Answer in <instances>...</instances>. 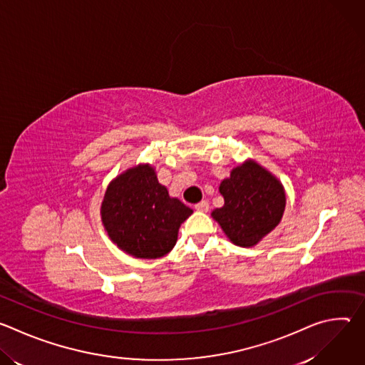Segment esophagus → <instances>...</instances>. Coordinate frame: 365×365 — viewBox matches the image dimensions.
Listing matches in <instances>:
<instances>
[{
  "mask_svg": "<svg viewBox=\"0 0 365 365\" xmlns=\"http://www.w3.org/2000/svg\"><path fill=\"white\" fill-rule=\"evenodd\" d=\"M195 210L199 212H207V210H210V203H207L206 200H202L195 205Z\"/></svg>",
  "mask_w": 365,
  "mask_h": 365,
  "instance_id": "1",
  "label": "esophagus"
}]
</instances>
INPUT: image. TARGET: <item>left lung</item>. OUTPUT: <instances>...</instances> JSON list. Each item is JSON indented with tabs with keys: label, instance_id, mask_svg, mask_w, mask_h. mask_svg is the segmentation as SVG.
<instances>
[{
	"label": "left lung",
	"instance_id": "1",
	"mask_svg": "<svg viewBox=\"0 0 365 365\" xmlns=\"http://www.w3.org/2000/svg\"><path fill=\"white\" fill-rule=\"evenodd\" d=\"M224 206L212 218L238 247H254L282 221L286 192L280 180L254 160L231 170L220 185Z\"/></svg>",
	"mask_w": 365,
	"mask_h": 365
}]
</instances>
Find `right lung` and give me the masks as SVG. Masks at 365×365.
Returning <instances> with one entry per match:
<instances>
[{"label":"right lung","instance_id":"right-lung-1","mask_svg":"<svg viewBox=\"0 0 365 365\" xmlns=\"http://www.w3.org/2000/svg\"><path fill=\"white\" fill-rule=\"evenodd\" d=\"M192 210L170 197L150 165H138L117 176L107 187L101 220L111 241L135 258L166 255Z\"/></svg>","mask_w":365,"mask_h":365}]
</instances>
